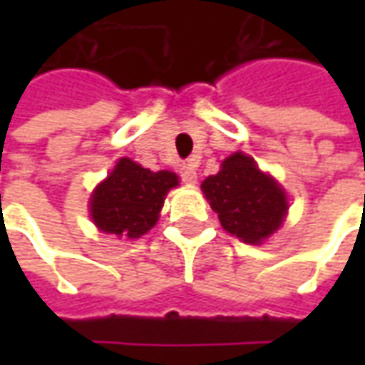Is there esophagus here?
Listing matches in <instances>:
<instances>
[{
    "label": "esophagus",
    "mask_w": 365,
    "mask_h": 365,
    "mask_svg": "<svg viewBox=\"0 0 365 365\" xmlns=\"http://www.w3.org/2000/svg\"><path fill=\"white\" fill-rule=\"evenodd\" d=\"M180 175H182V180L185 183H195L197 182V172H195V166L193 164H182V168H180Z\"/></svg>",
    "instance_id": "34e87169"
}]
</instances>
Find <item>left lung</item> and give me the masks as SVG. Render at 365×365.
<instances>
[{"label": "left lung", "instance_id": "1", "mask_svg": "<svg viewBox=\"0 0 365 365\" xmlns=\"http://www.w3.org/2000/svg\"><path fill=\"white\" fill-rule=\"evenodd\" d=\"M201 190L222 229L246 245H262L272 237L289 209L282 185L242 152L222 160L219 174L209 175Z\"/></svg>", "mask_w": 365, "mask_h": 365}]
</instances>
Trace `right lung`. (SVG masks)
<instances>
[{"mask_svg": "<svg viewBox=\"0 0 365 365\" xmlns=\"http://www.w3.org/2000/svg\"><path fill=\"white\" fill-rule=\"evenodd\" d=\"M178 183L174 172H150L130 158H120L91 193V221L107 235L140 238L156 225L168 191Z\"/></svg>", "mask_w": 365, "mask_h": 365, "instance_id": "right-lung-1", "label": "right lung"}]
</instances>
